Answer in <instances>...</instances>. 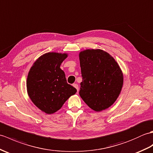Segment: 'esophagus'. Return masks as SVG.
Instances as JSON below:
<instances>
[{
    "instance_id": "1",
    "label": "esophagus",
    "mask_w": 153,
    "mask_h": 153,
    "mask_svg": "<svg viewBox=\"0 0 153 153\" xmlns=\"http://www.w3.org/2000/svg\"><path fill=\"white\" fill-rule=\"evenodd\" d=\"M74 88H76V90H77V91H79V85H78L77 84H73V85Z\"/></svg>"
}]
</instances>
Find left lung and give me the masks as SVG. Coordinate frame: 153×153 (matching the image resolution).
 <instances>
[{
    "label": "left lung",
    "instance_id": "left-lung-1",
    "mask_svg": "<svg viewBox=\"0 0 153 153\" xmlns=\"http://www.w3.org/2000/svg\"><path fill=\"white\" fill-rule=\"evenodd\" d=\"M82 81L79 94L95 111L111 107L123 85V74L117 62L105 51L86 50L79 53Z\"/></svg>",
    "mask_w": 153,
    "mask_h": 153
}]
</instances>
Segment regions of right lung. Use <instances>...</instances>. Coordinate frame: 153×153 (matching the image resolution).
<instances>
[{
	"instance_id": "obj_1",
	"label": "right lung",
	"mask_w": 153,
	"mask_h": 153,
	"mask_svg": "<svg viewBox=\"0 0 153 153\" xmlns=\"http://www.w3.org/2000/svg\"><path fill=\"white\" fill-rule=\"evenodd\" d=\"M67 53L48 52L40 56L30 68L27 90L33 103L47 114L60 109L76 89L67 82L60 65Z\"/></svg>"
}]
</instances>
